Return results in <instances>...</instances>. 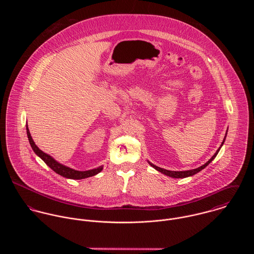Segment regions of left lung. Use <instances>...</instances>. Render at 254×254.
Wrapping results in <instances>:
<instances>
[{"instance_id": "left-lung-1", "label": "left lung", "mask_w": 254, "mask_h": 254, "mask_svg": "<svg viewBox=\"0 0 254 254\" xmlns=\"http://www.w3.org/2000/svg\"><path fill=\"white\" fill-rule=\"evenodd\" d=\"M228 131V130H227ZM226 135H227V133H226ZM225 139H226V136H225V138H224V140H223V143H222V145L221 146L223 145L224 144V142H225ZM221 146L219 147L217 149V151L214 153V155L205 163V164H203V165H201L200 167H198V168H196V169H192V170H187V171H170V170H166V169H163V168H160V167H157V166H155V165H153L152 163H150V162H148L149 163V165L150 166H152L154 169H156L157 171H159V172H161V173H163L164 175H166V176H169V177H172V178H186V177H190V176H192V175H194V174H196V173H198L199 171H201L202 169H204L215 157H216V155H217L218 152H219V150H220V148H221Z\"/></svg>"}]
</instances>
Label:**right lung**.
<instances>
[{
	"instance_id": "1",
	"label": "right lung",
	"mask_w": 254,
	"mask_h": 254,
	"mask_svg": "<svg viewBox=\"0 0 254 254\" xmlns=\"http://www.w3.org/2000/svg\"><path fill=\"white\" fill-rule=\"evenodd\" d=\"M26 132H27V136H28V140L29 143L31 145L32 149L34 150V152L36 153L39 157H41L44 162L51 168L53 169L56 173L60 174L63 177L65 178H69V179H76V180H80V179H85L88 177H92L98 173H100L103 170V166H100L98 168L92 169V170H88V171H78V170H74L69 167H66L61 163H59L58 161H56L52 156H50L49 154L45 153L44 151H42L34 143V141L32 140V137L30 135L28 126H26Z\"/></svg>"
}]
</instances>
